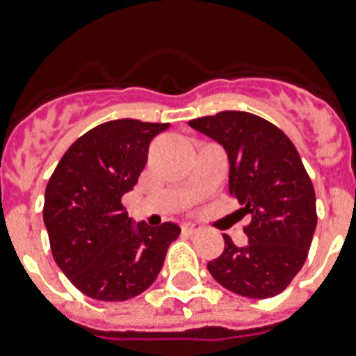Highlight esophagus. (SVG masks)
Returning a JSON list of instances; mask_svg holds the SVG:
<instances>
[{"label": "esophagus", "mask_w": 356, "mask_h": 356, "mask_svg": "<svg viewBox=\"0 0 356 356\" xmlns=\"http://www.w3.org/2000/svg\"><path fill=\"white\" fill-rule=\"evenodd\" d=\"M181 231H183L184 234H195L200 233L201 227L197 223H183V225H181Z\"/></svg>", "instance_id": "34e87169"}]
</instances>
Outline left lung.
<instances>
[{"label":"left lung","mask_w":356,"mask_h":356,"mask_svg":"<svg viewBox=\"0 0 356 356\" xmlns=\"http://www.w3.org/2000/svg\"><path fill=\"white\" fill-rule=\"evenodd\" d=\"M188 125L222 144L229 156V192L251 214L249 242L225 249L207 268L223 288L251 299L273 298L303 268L314 236V184L296 145L268 120L223 111Z\"/></svg>","instance_id":"left-lung-1"}]
</instances>
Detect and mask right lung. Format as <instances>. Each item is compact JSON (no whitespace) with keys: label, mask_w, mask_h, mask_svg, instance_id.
I'll return each instance as SVG.
<instances>
[{"label":"right lung","mask_w":356,"mask_h":356,"mask_svg":"<svg viewBox=\"0 0 356 356\" xmlns=\"http://www.w3.org/2000/svg\"><path fill=\"white\" fill-rule=\"evenodd\" d=\"M170 123L105 122L75 140L49 177L44 223L58 268L97 301H125L155 282L175 223L136 227L122 195L138 183L149 142Z\"/></svg>","instance_id":"right-lung-1"}]
</instances>
